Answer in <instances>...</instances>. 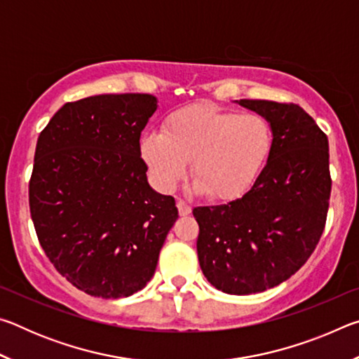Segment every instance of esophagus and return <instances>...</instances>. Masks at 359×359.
Listing matches in <instances>:
<instances>
[{
    "label": "esophagus",
    "mask_w": 359,
    "mask_h": 359,
    "mask_svg": "<svg viewBox=\"0 0 359 359\" xmlns=\"http://www.w3.org/2000/svg\"><path fill=\"white\" fill-rule=\"evenodd\" d=\"M177 209H179V215L180 217H185V215H190L191 205L188 204V203H185L184 199H179V201H177Z\"/></svg>",
    "instance_id": "obj_1"
}]
</instances>
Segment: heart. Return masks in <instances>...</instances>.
<instances>
[{"label": "heart", "mask_w": 359, "mask_h": 359, "mask_svg": "<svg viewBox=\"0 0 359 359\" xmlns=\"http://www.w3.org/2000/svg\"><path fill=\"white\" fill-rule=\"evenodd\" d=\"M271 149L272 130L263 115L208 104L179 109L163 131H149L141 139L142 158L161 190H174L191 161L194 190L220 201L250 190Z\"/></svg>", "instance_id": "1"}]
</instances>
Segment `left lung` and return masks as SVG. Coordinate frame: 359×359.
<instances>
[{
  "instance_id": "1",
  "label": "left lung",
  "mask_w": 359,
  "mask_h": 359,
  "mask_svg": "<svg viewBox=\"0 0 359 359\" xmlns=\"http://www.w3.org/2000/svg\"><path fill=\"white\" fill-rule=\"evenodd\" d=\"M269 121L272 149L244 196L194 208L198 259L205 278L228 294L261 293L301 269L323 234L331 194L330 145L293 102L241 100Z\"/></svg>"
}]
</instances>
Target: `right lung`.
<instances>
[{
	"label": "right lung",
	"mask_w": 359,
	"mask_h": 359,
	"mask_svg": "<svg viewBox=\"0 0 359 359\" xmlns=\"http://www.w3.org/2000/svg\"><path fill=\"white\" fill-rule=\"evenodd\" d=\"M156 111L147 93L66 102L41 131L29 212L55 269L90 296L117 299L155 274L179 217L172 196L151 190L141 133Z\"/></svg>",
	"instance_id": "1"
}]
</instances>
